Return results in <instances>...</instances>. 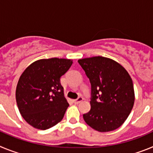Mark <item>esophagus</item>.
<instances>
[{"instance_id":"obj_1","label":"esophagus","mask_w":153,"mask_h":153,"mask_svg":"<svg viewBox=\"0 0 153 153\" xmlns=\"http://www.w3.org/2000/svg\"><path fill=\"white\" fill-rule=\"evenodd\" d=\"M83 100V97H79L77 99H76V100H74V103H75V104H78V103H79L80 102H82Z\"/></svg>"}]
</instances>
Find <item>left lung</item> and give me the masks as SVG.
I'll use <instances>...</instances> for the list:
<instances>
[{"mask_svg": "<svg viewBox=\"0 0 153 153\" xmlns=\"http://www.w3.org/2000/svg\"><path fill=\"white\" fill-rule=\"evenodd\" d=\"M91 84V109L84 121L99 132H109L122 126L135 101L130 76L120 63L109 58L93 56L78 60Z\"/></svg>", "mask_w": 153, "mask_h": 153, "instance_id": "8db88e82", "label": "left lung"}]
</instances>
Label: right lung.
I'll use <instances>...</instances> for the list:
<instances>
[{
  "mask_svg": "<svg viewBox=\"0 0 153 153\" xmlns=\"http://www.w3.org/2000/svg\"><path fill=\"white\" fill-rule=\"evenodd\" d=\"M72 63L68 59H42L31 63L23 72L17 85L16 101L27 123L45 130L63 120L69 103L60 77Z\"/></svg>",
  "mask_w": 153,
  "mask_h": 153,
  "instance_id": "right-lung-1",
  "label": "right lung"
}]
</instances>
